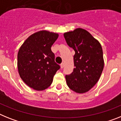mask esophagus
Masks as SVG:
<instances>
[{
	"instance_id": "obj_1",
	"label": "esophagus",
	"mask_w": 121,
	"mask_h": 121,
	"mask_svg": "<svg viewBox=\"0 0 121 121\" xmlns=\"http://www.w3.org/2000/svg\"><path fill=\"white\" fill-rule=\"evenodd\" d=\"M60 67H61V69H63V68L64 67V63H62L61 64H60Z\"/></svg>"
}]
</instances>
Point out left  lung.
I'll return each mask as SVG.
<instances>
[{"mask_svg": "<svg viewBox=\"0 0 121 121\" xmlns=\"http://www.w3.org/2000/svg\"><path fill=\"white\" fill-rule=\"evenodd\" d=\"M65 41L75 51L73 72L66 75L67 86L76 93L89 91L99 81L104 67L100 43L87 30L78 28L64 34Z\"/></svg>", "mask_w": 121, "mask_h": 121, "instance_id": "obj_1", "label": "left lung"}]
</instances>
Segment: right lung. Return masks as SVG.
<instances>
[{
    "instance_id": "1",
    "label": "right lung",
    "mask_w": 121,
    "mask_h": 121,
    "mask_svg": "<svg viewBox=\"0 0 121 121\" xmlns=\"http://www.w3.org/2000/svg\"><path fill=\"white\" fill-rule=\"evenodd\" d=\"M58 34L47 30L34 33L26 40L17 53V69L22 81L31 88L43 91L51 84L60 66L54 61L51 46Z\"/></svg>"
}]
</instances>
